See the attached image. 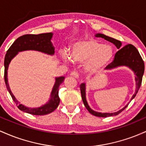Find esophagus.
<instances>
[{"mask_svg": "<svg viewBox=\"0 0 146 146\" xmlns=\"http://www.w3.org/2000/svg\"><path fill=\"white\" fill-rule=\"evenodd\" d=\"M70 75H71V76L74 77V78H79V73H78L77 71H73V72H71V74H70Z\"/></svg>", "mask_w": 146, "mask_h": 146, "instance_id": "34e87169", "label": "esophagus"}]
</instances>
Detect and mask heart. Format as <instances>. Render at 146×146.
Returning <instances> with one entry per match:
<instances>
[{
  "instance_id": "1",
  "label": "heart",
  "mask_w": 146,
  "mask_h": 146,
  "mask_svg": "<svg viewBox=\"0 0 146 146\" xmlns=\"http://www.w3.org/2000/svg\"><path fill=\"white\" fill-rule=\"evenodd\" d=\"M113 50L110 46L104 45L95 39L76 43L73 46L71 57L78 62H86V68L90 73H96L103 68L113 58ZM64 59L70 60L66 52H63Z\"/></svg>"
}]
</instances>
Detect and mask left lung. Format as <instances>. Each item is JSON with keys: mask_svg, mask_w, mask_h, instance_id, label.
<instances>
[{"mask_svg": "<svg viewBox=\"0 0 146 146\" xmlns=\"http://www.w3.org/2000/svg\"><path fill=\"white\" fill-rule=\"evenodd\" d=\"M96 37H100V38H104L106 40L110 42L113 43L117 48H118V51L116 53H115L114 59L111 63L108 64L106 66V68L107 69H111V68H115L119 66H129L130 68H132V71H134L135 73L136 74V78H135V80H136V84L137 88L136 90H135V94L133 95L132 98H131V100H133L134 98L136 96L137 93H138L139 90L141 85L142 82V78H143V75L144 73V62L143 60L142 59L141 56H140L138 50L135 46L131 44H126L125 46L121 47V43L119 40H117L116 39H114L113 38L110 37L106 36L105 35L102 34V33H97L95 35ZM80 90H81V95L82 98V101L84 102L85 107L86 109L88 110V112L92 115H95L96 117H107L110 116H115V115H119L121 113L123 110L128 106L126 105L121 110H119V111L115 112V113H98V112L93 111L91 110V108L88 106V104L86 100V93H85V84H82L80 85Z\"/></svg>", "mask_w": 146, "mask_h": 146, "instance_id": "8db88e82", "label": "left lung"}]
</instances>
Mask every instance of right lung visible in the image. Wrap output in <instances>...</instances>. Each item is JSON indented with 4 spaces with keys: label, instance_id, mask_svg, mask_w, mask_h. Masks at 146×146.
Segmentation results:
<instances>
[{
    "label": "right lung",
    "instance_id": "1",
    "mask_svg": "<svg viewBox=\"0 0 146 146\" xmlns=\"http://www.w3.org/2000/svg\"><path fill=\"white\" fill-rule=\"evenodd\" d=\"M53 36V33H40V34H25L19 38H18L14 42L11 46L9 48L7 51V53L5 57L4 66V78L5 82L7 88L9 91L10 95L12 98V100L17 105L18 108L22 111L27 113L31 115H44L51 113L58 108L60 104V98L58 96V90L59 86L64 80V77H60L57 78L56 80V84L53 86L51 92V99L47 104L37 108H29L21 104L18 100L15 98L14 95L10 90L9 84L7 82V69L9 66V64L11 62V59L16 56L18 52L25 51V50H36L47 54L53 55L54 53V47L51 42V39Z\"/></svg>",
    "mask_w": 146,
    "mask_h": 146
}]
</instances>
